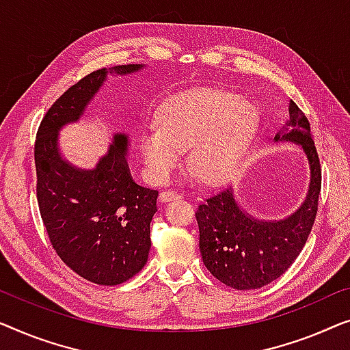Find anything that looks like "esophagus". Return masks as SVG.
I'll return each mask as SVG.
<instances>
[{"label": "esophagus", "mask_w": 350, "mask_h": 350, "mask_svg": "<svg viewBox=\"0 0 350 350\" xmlns=\"http://www.w3.org/2000/svg\"><path fill=\"white\" fill-rule=\"evenodd\" d=\"M180 195L177 193V191H171V190H165L160 193V201L161 203H168V201H173V200H179Z\"/></svg>", "instance_id": "34e87169"}]
</instances>
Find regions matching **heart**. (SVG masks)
Segmentation results:
<instances>
[{"instance_id":"obj_1","label":"heart","mask_w":350,"mask_h":350,"mask_svg":"<svg viewBox=\"0 0 350 350\" xmlns=\"http://www.w3.org/2000/svg\"><path fill=\"white\" fill-rule=\"evenodd\" d=\"M159 119L160 128H146L139 137L146 168L159 182L168 179L187 150V166L196 179L222 184L243 165L258 126L252 105L211 88L174 98Z\"/></svg>"}]
</instances>
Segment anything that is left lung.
Wrapping results in <instances>:
<instances>
[{"mask_svg":"<svg viewBox=\"0 0 350 350\" xmlns=\"http://www.w3.org/2000/svg\"><path fill=\"white\" fill-rule=\"evenodd\" d=\"M287 126L274 142L301 146L308 157L311 182L297 213L282 220H258L243 211L233 189L206 198L196 209L200 250L204 267L220 282L236 290H252L273 282L290 268L311 233L317 215L322 170L303 111L290 101Z\"/></svg>","mask_w":350,"mask_h":350,"instance_id":"8db88e82","label":"left lung"}]
</instances>
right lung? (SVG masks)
Here are the masks:
<instances>
[{"instance_id": "add662e5", "label": "right lung", "mask_w": 350, "mask_h": 350, "mask_svg": "<svg viewBox=\"0 0 350 350\" xmlns=\"http://www.w3.org/2000/svg\"><path fill=\"white\" fill-rule=\"evenodd\" d=\"M141 68H103L82 77L51 106L34 142L39 213L52 247L72 271L98 285H119L144 268L159 191L133 180L126 135L114 136L95 168L81 170L62 157L58 131L81 119L107 72L125 76Z\"/></svg>"}]
</instances>
